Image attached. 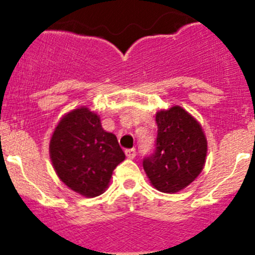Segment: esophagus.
I'll list each match as a JSON object with an SVG mask.
<instances>
[{
	"instance_id": "obj_1",
	"label": "esophagus",
	"mask_w": 255,
	"mask_h": 255,
	"mask_svg": "<svg viewBox=\"0 0 255 255\" xmlns=\"http://www.w3.org/2000/svg\"><path fill=\"white\" fill-rule=\"evenodd\" d=\"M135 154H137V151H135L134 148L126 149V155H127L128 159H133L135 156Z\"/></svg>"
}]
</instances>
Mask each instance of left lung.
Returning <instances> with one entry per match:
<instances>
[{
  "instance_id": "obj_1",
  "label": "left lung",
  "mask_w": 255,
  "mask_h": 255,
  "mask_svg": "<svg viewBox=\"0 0 255 255\" xmlns=\"http://www.w3.org/2000/svg\"><path fill=\"white\" fill-rule=\"evenodd\" d=\"M158 137L154 153L143 160L150 184L166 194L189 186L204 169L207 139L199 121L180 106L155 115Z\"/></svg>"
}]
</instances>
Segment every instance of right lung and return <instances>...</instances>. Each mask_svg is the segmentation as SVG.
I'll use <instances>...</instances> for the list:
<instances>
[{
    "label": "right lung",
    "mask_w": 255,
    "mask_h": 255,
    "mask_svg": "<svg viewBox=\"0 0 255 255\" xmlns=\"http://www.w3.org/2000/svg\"><path fill=\"white\" fill-rule=\"evenodd\" d=\"M49 155L59 179L85 197L105 192L112 171L126 159L117 137L106 132L100 116L86 106L61 117L51 134Z\"/></svg>",
    "instance_id": "right-lung-1"
}]
</instances>
